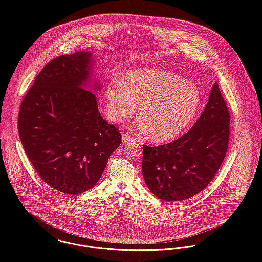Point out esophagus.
<instances>
[{
	"label": "esophagus",
	"instance_id": "obj_1",
	"mask_svg": "<svg viewBox=\"0 0 262 262\" xmlns=\"http://www.w3.org/2000/svg\"><path fill=\"white\" fill-rule=\"evenodd\" d=\"M133 141H135L134 137L127 136L126 134H123V142L124 143H128V142H133Z\"/></svg>",
	"mask_w": 262,
	"mask_h": 262
}]
</instances>
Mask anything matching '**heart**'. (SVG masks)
Here are the masks:
<instances>
[{
	"label": "heart",
	"instance_id": "b5f03b06",
	"mask_svg": "<svg viewBox=\"0 0 262 262\" xmlns=\"http://www.w3.org/2000/svg\"><path fill=\"white\" fill-rule=\"evenodd\" d=\"M107 113L113 122L132 117L138 107V125L157 142L181 136L195 118L201 104L200 88L180 75L158 69L130 71L123 84L106 88Z\"/></svg>",
	"mask_w": 262,
	"mask_h": 262
}]
</instances>
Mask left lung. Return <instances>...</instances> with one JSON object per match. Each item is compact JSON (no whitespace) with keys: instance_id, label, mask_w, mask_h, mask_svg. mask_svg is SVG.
Wrapping results in <instances>:
<instances>
[{"instance_id":"8db88e82","label":"left lung","mask_w":262,"mask_h":262,"mask_svg":"<svg viewBox=\"0 0 262 262\" xmlns=\"http://www.w3.org/2000/svg\"><path fill=\"white\" fill-rule=\"evenodd\" d=\"M229 137L230 113L215 82L204 111L187 133L157 147L143 145L141 168L150 191L167 201L200 193L222 165Z\"/></svg>"}]
</instances>
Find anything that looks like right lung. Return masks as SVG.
<instances>
[{"label":"right lung","instance_id":"add662e5","mask_svg":"<svg viewBox=\"0 0 262 262\" xmlns=\"http://www.w3.org/2000/svg\"><path fill=\"white\" fill-rule=\"evenodd\" d=\"M91 55L76 52L48 62L21 101L17 128L39 177L67 194L94 187L122 142L100 115L96 97L81 88Z\"/></svg>","mask_w":262,"mask_h":262}]
</instances>
